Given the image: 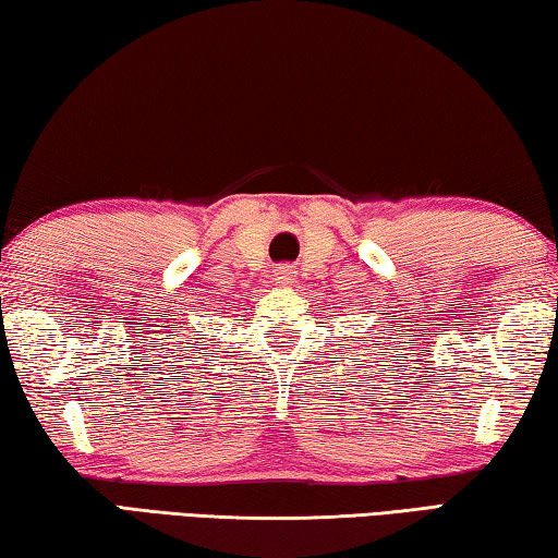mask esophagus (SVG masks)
Segmentation results:
<instances>
[{
  "label": "esophagus",
  "instance_id": "obj_1",
  "mask_svg": "<svg viewBox=\"0 0 558 558\" xmlns=\"http://www.w3.org/2000/svg\"><path fill=\"white\" fill-rule=\"evenodd\" d=\"M278 282V286H282V288H290V286H295V280H298V270L292 268V266H280L278 270H276V278H272Z\"/></svg>",
  "mask_w": 558,
  "mask_h": 558
}]
</instances>
